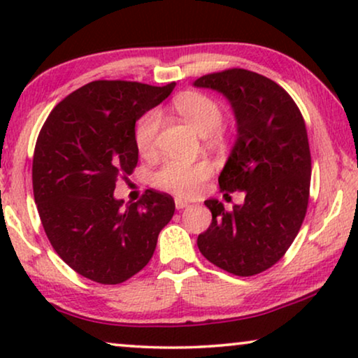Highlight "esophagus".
<instances>
[{"mask_svg":"<svg viewBox=\"0 0 358 358\" xmlns=\"http://www.w3.org/2000/svg\"><path fill=\"white\" fill-rule=\"evenodd\" d=\"M187 207H189V202H185V200H182V199H176V208L184 210Z\"/></svg>","mask_w":358,"mask_h":358,"instance_id":"esophagus-1","label":"esophagus"}]
</instances>
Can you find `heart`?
<instances>
[{"instance_id":"1","label":"heart","mask_w":358,"mask_h":358,"mask_svg":"<svg viewBox=\"0 0 358 358\" xmlns=\"http://www.w3.org/2000/svg\"><path fill=\"white\" fill-rule=\"evenodd\" d=\"M174 109L178 114L192 125L200 135L215 134L223 122V109L213 97L202 92H185L174 99ZM159 129V114L150 110L141 117L135 129V145L140 155H150L155 150L156 135ZM207 161H178L168 159L155 171L153 184L156 187L189 197L197 192L200 185L210 176Z\"/></svg>"}]
</instances>
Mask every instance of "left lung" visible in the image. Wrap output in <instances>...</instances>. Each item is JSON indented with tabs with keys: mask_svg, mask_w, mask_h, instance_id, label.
Returning <instances> with one entry per match:
<instances>
[{
	"mask_svg": "<svg viewBox=\"0 0 358 358\" xmlns=\"http://www.w3.org/2000/svg\"><path fill=\"white\" fill-rule=\"evenodd\" d=\"M194 86L222 92L231 104L236 141L218 184L227 195L244 192L231 212L217 199L205 200L212 224L197 246L223 271L256 275L280 261L305 220L311 179L305 120L283 87L254 71L212 73Z\"/></svg>",
	"mask_w": 358,
	"mask_h": 358,
	"instance_id": "obj_1",
	"label": "left lung"
}]
</instances>
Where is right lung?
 <instances>
[{
	"label": "right lung",
	"instance_id": "1",
	"mask_svg": "<svg viewBox=\"0 0 358 358\" xmlns=\"http://www.w3.org/2000/svg\"><path fill=\"white\" fill-rule=\"evenodd\" d=\"M174 86L87 83L55 106L38 134L32 185L43 229L58 256L92 282L115 285L140 272L173 218L168 194L148 189L125 205L114 190L138 163L136 120Z\"/></svg>",
	"mask_w": 358,
	"mask_h": 358
}]
</instances>
